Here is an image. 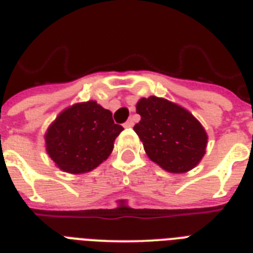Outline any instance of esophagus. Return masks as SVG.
<instances>
[{"instance_id": "34e87169", "label": "esophagus", "mask_w": 253, "mask_h": 253, "mask_svg": "<svg viewBox=\"0 0 253 253\" xmlns=\"http://www.w3.org/2000/svg\"><path fill=\"white\" fill-rule=\"evenodd\" d=\"M123 126L126 127V128H128V127H132V126H134V122H132V121H131V119H128V121H127V122L125 123V125H123Z\"/></svg>"}]
</instances>
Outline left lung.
Segmentation results:
<instances>
[{
  "label": "left lung",
  "instance_id": "obj_1",
  "mask_svg": "<svg viewBox=\"0 0 253 253\" xmlns=\"http://www.w3.org/2000/svg\"><path fill=\"white\" fill-rule=\"evenodd\" d=\"M140 122L134 126L147 156L170 173H185L201 162L208 134L186 109L151 95L136 103Z\"/></svg>",
  "mask_w": 253,
  "mask_h": 253
}]
</instances>
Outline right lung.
Instances as JSON below:
<instances>
[{
    "label": "right lung",
    "instance_id": "1",
    "mask_svg": "<svg viewBox=\"0 0 253 253\" xmlns=\"http://www.w3.org/2000/svg\"><path fill=\"white\" fill-rule=\"evenodd\" d=\"M123 130L95 101L67 107L45 132V151L61 170L80 174L105 162Z\"/></svg>",
    "mask_w": 253,
    "mask_h": 253
}]
</instances>
